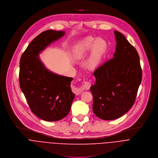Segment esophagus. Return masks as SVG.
Here are the masks:
<instances>
[{"mask_svg":"<svg viewBox=\"0 0 158 158\" xmlns=\"http://www.w3.org/2000/svg\"><path fill=\"white\" fill-rule=\"evenodd\" d=\"M90 86H91V83H90V82L87 81H85L83 87H81V88L79 89V91H83L84 89H89V88H90Z\"/></svg>","mask_w":158,"mask_h":158,"instance_id":"obj_1","label":"esophagus"}]
</instances>
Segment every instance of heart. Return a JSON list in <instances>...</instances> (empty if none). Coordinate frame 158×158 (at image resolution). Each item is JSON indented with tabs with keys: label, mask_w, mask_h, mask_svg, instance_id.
Returning a JSON list of instances; mask_svg holds the SVG:
<instances>
[{
	"label": "heart",
	"mask_w": 158,
	"mask_h": 158,
	"mask_svg": "<svg viewBox=\"0 0 158 158\" xmlns=\"http://www.w3.org/2000/svg\"><path fill=\"white\" fill-rule=\"evenodd\" d=\"M92 47V51L88 61V66L90 69L96 67L99 64L107 48L106 41L102 39H96L93 37H87L76 45L74 50L75 58L79 59Z\"/></svg>",
	"instance_id": "b5f03b06"
}]
</instances>
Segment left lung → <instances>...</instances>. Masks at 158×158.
<instances>
[{
  "mask_svg": "<svg viewBox=\"0 0 158 158\" xmlns=\"http://www.w3.org/2000/svg\"><path fill=\"white\" fill-rule=\"evenodd\" d=\"M113 58L94 70L93 111L98 118L113 120L127 113L133 106L142 80L139 55L135 48L118 31Z\"/></svg>",
  "mask_w": 158,
  "mask_h": 158,
  "instance_id": "obj_1",
  "label": "left lung"
}]
</instances>
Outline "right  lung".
I'll list each match as a JSON object with an SVG mask.
<instances>
[{
	"instance_id": "add662e5",
	"label": "right lung",
	"mask_w": 158,
	"mask_h": 158,
	"mask_svg": "<svg viewBox=\"0 0 158 158\" xmlns=\"http://www.w3.org/2000/svg\"><path fill=\"white\" fill-rule=\"evenodd\" d=\"M64 35V31H43L30 42L20 60V89L31 111L47 121L65 118L75 96L70 87L73 78L51 72L39 56L47 46Z\"/></svg>"
}]
</instances>
